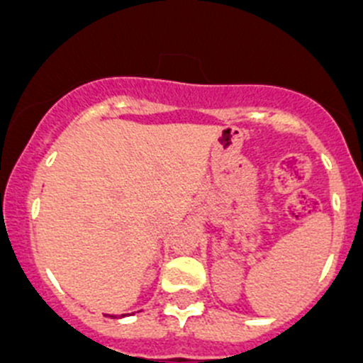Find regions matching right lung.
Masks as SVG:
<instances>
[{
	"label": "right lung",
	"mask_w": 363,
	"mask_h": 363,
	"mask_svg": "<svg viewBox=\"0 0 363 363\" xmlns=\"http://www.w3.org/2000/svg\"><path fill=\"white\" fill-rule=\"evenodd\" d=\"M124 316H126V314H121V318H124ZM111 318H117V316H113V314H112Z\"/></svg>",
	"instance_id": "right-lung-1"
}]
</instances>
